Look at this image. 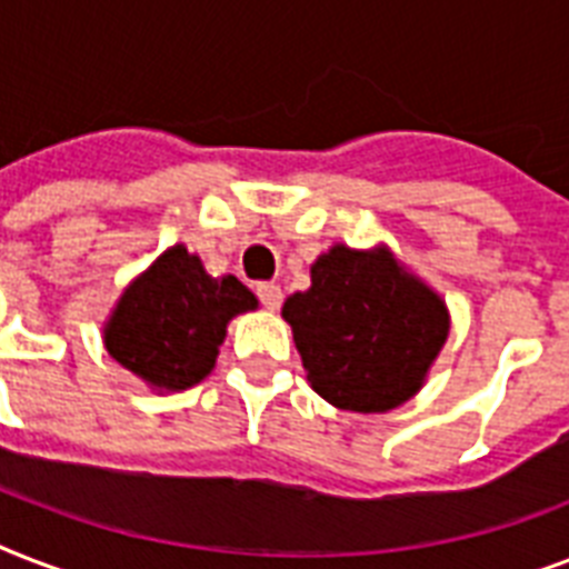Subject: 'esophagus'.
<instances>
[{
	"label": "esophagus",
	"mask_w": 569,
	"mask_h": 569,
	"mask_svg": "<svg viewBox=\"0 0 569 569\" xmlns=\"http://www.w3.org/2000/svg\"><path fill=\"white\" fill-rule=\"evenodd\" d=\"M257 298L262 301L266 310H280V303H283V289H280L277 283H259Z\"/></svg>",
	"instance_id": "34e87169"
}]
</instances>
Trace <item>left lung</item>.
I'll return each instance as SVG.
<instances>
[{"instance_id": "left-lung-1", "label": "left lung", "mask_w": 569, "mask_h": 569, "mask_svg": "<svg viewBox=\"0 0 569 569\" xmlns=\"http://www.w3.org/2000/svg\"><path fill=\"white\" fill-rule=\"evenodd\" d=\"M312 286L283 303L307 380L355 413L405 405L449 337V312L387 250L337 248L312 266Z\"/></svg>"}]
</instances>
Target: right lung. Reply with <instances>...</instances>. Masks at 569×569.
<instances>
[{"mask_svg": "<svg viewBox=\"0 0 569 569\" xmlns=\"http://www.w3.org/2000/svg\"><path fill=\"white\" fill-rule=\"evenodd\" d=\"M257 298L236 277L214 280L189 250H164L120 298L106 348L123 369L162 389H189L212 372L227 321Z\"/></svg>", "mask_w": 569, "mask_h": 569, "instance_id": "obj_1", "label": "right lung"}]
</instances>
